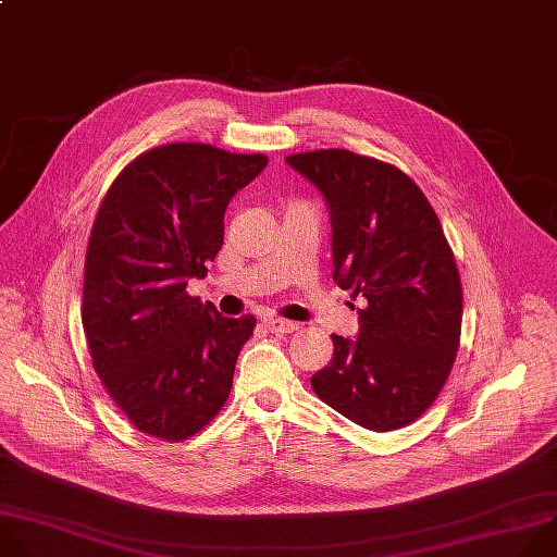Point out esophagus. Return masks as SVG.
<instances>
[{
    "instance_id": "obj_1",
    "label": "esophagus",
    "mask_w": 557,
    "mask_h": 557,
    "mask_svg": "<svg viewBox=\"0 0 557 557\" xmlns=\"http://www.w3.org/2000/svg\"><path fill=\"white\" fill-rule=\"evenodd\" d=\"M263 322L272 333H292L298 329V324L294 320H285V318H276V315H268Z\"/></svg>"
}]
</instances>
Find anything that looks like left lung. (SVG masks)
Masks as SVG:
<instances>
[{"label":"left lung","instance_id":"obj_1","mask_svg":"<svg viewBox=\"0 0 557 557\" xmlns=\"http://www.w3.org/2000/svg\"><path fill=\"white\" fill-rule=\"evenodd\" d=\"M285 162L326 201L333 281L364 298L356 341L331 333L333 358L311 386L367 430L404 428L441 393L461 338V278L438 216L375 158L320 149Z\"/></svg>","mask_w":557,"mask_h":557}]
</instances>
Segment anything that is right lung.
<instances>
[{
    "label": "right lung",
    "instance_id": "right-lung-1",
    "mask_svg": "<svg viewBox=\"0 0 557 557\" xmlns=\"http://www.w3.org/2000/svg\"><path fill=\"white\" fill-rule=\"evenodd\" d=\"M261 153L175 143L138 156L107 190L89 235L83 329L94 369L127 419L182 441L226 404L255 315L226 318L186 294L224 244L237 190Z\"/></svg>",
    "mask_w": 557,
    "mask_h": 557
}]
</instances>
